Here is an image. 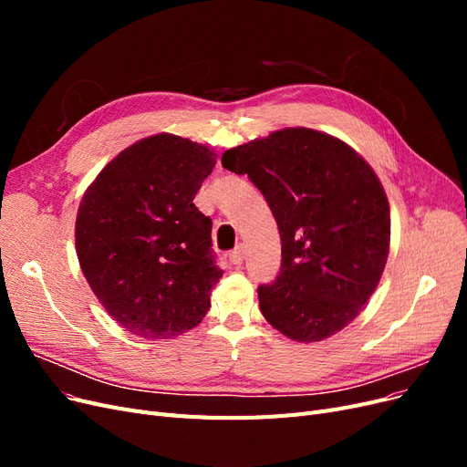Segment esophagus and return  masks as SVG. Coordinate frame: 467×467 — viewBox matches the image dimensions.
<instances>
[{
  "mask_svg": "<svg viewBox=\"0 0 467 467\" xmlns=\"http://www.w3.org/2000/svg\"><path fill=\"white\" fill-rule=\"evenodd\" d=\"M228 259H230V263H232V265L239 266V265L244 263V259H245V255H244V249H242V247H237V249L230 251V253H228Z\"/></svg>",
  "mask_w": 467,
  "mask_h": 467,
  "instance_id": "esophagus-1",
  "label": "esophagus"
}]
</instances>
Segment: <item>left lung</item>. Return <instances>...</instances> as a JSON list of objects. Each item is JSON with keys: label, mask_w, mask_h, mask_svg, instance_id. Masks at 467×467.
I'll return each instance as SVG.
<instances>
[{"label": "left lung", "mask_w": 467, "mask_h": 467, "mask_svg": "<svg viewBox=\"0 0 467 467\" xmlns=\"http://www.w3.org/2000/svg\"><path fill=\"white\" fill-rule=\"evenodd\" d=\"M271 208L280 273L259 286L265 319L292 341H323L370 300L389 251V204L379 179L343 140L285 129L223 151Z\"/></svg>", "instance_id": "obj_1"}]
</instances>
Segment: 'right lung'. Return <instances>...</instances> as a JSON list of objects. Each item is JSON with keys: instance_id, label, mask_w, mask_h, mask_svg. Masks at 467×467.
<instances>
[{"instance_id": "1", "label": "right lung", "mask_w": 467, "mask_h": 467, "mask_svg": "<svg viewBox=\"0 0 467 467\" xmlns=\"http://www.w3.org/2000/svg\"><path fill=\"white\" fill-rule=\"evenodd\" d=\"M216 165L210 148L155 134L120 151L86 191L76 251L109 316L144 338L196 327L222 278L212 220L194 194Z\"/></svg>"}]
</instances>
